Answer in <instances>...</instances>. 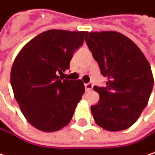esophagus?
<instances>
[{
    "instance_id": "obj_1",
    "label": "esophagus",
    "mask_w": 155,
    "mask_h": 155,
    "mask_svg": "<svg viewBox=\"0 0 155 155\" xmlns=\"http://www.w3.org/2000/svg\"><path fill=\"white\" fill-rule=\"evenodd\" d=\"M85 88H86V91H87V92L91 91V90H92V88H93V84H91V83L85 84Z\"/></svg>"
}]
</instances>
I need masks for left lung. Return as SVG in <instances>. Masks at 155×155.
I'll list each match as a JSON object with an SVG mask.
<instances>
[{
	"mask_svg": "<svg viewBox=\"0 0 155 155\" xmlns=\"http://www.w3.org/2000/svg\"><path fill=\"white\" fill-rule=\"evenodd\" d=\"M85 39L107 78L105 87H94L99 94L91 107L94 120L107 131L127 129L147 106L153 87L151 66L136 44L119 32H87Z\"/></svg>",
	"mask_w": 155,
	"mask_h": 155,
	"instance_id": "left-lung-1",
	"label": "left lung"
}]
</instances>
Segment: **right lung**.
I'll list each match as a JSON object with an SVG mask.
<instances>
[{"mask_svg": "<svg viewBox=\"0 0 155 155\" xmlns=\"http://www.w3.org/2000/svg\"><path fill=\"white\" fill-rule=\"evenodd\" d=\"M86 31L49 30L30 40L17 55L11 84L20 108L35 128L58 131L69 124L85 92L79 80L63 79Z\"/></svg>", "mask_w": 155, "mask_h": 155, "instance_id": "right-lung-1", "label": "right lung"}]
</instances>
